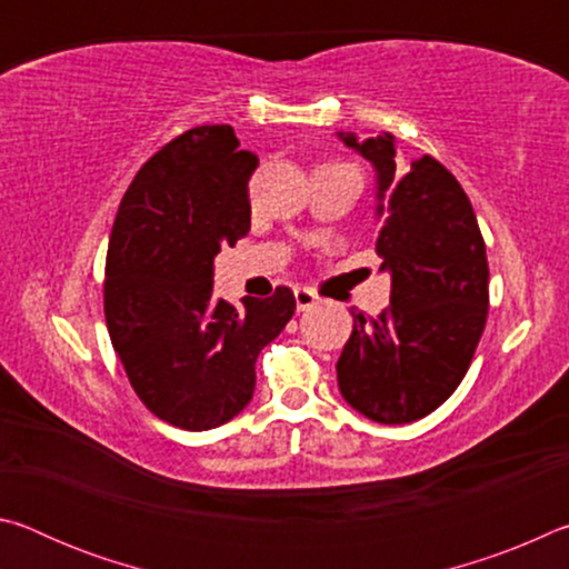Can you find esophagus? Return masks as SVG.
I'll return each instance as SVG.
<instances>
[{"label":"esophagus","mask_w":569,"mask_h":569,"mask_svg":"<svg viewBox=\"0 0 569 569\" xmlns=\"http://www.w3.org/2000/svg\"><path fill=\"white\" fill-rule=\"evenodd\" d=\"M293 296H296L298 311H308V308H313L316 303H319V296H316L311 288H296Z\"/></svg>","instance_id":"obj_1"}]
</instances>
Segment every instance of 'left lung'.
<instances>
[{
    "label": "left lung",
    "instance_id": "8db88e82",
    "mask_svg": "<svg viewBox=\"0 0 569 569\" xmlns=\"http://www.w3.org/2000/svg\"><path fill=\"white\" fill-rule=\"evenodd\" d=\"M346 146L377 170V253L391 306L353 316L336 363L341 397L379 423H409L441 407L465 379L487 323L485 238L459 180L431 156L397 162L391 132Z\"/></svg>",
    "mask_w": 569,
    "mask_h": 569
}]
</instances>
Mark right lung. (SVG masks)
<instances>
[{
    "instance_id": "obj_1",
    "label": "right lung",
    "mask_w": 569,
    "mask_h": 569,
    "mask_svg": "<svg viewBox=\"0 0 569 569\" xmlns=\"http://www.w3.org/2000/svg\"><path fill=\"white\" fill-rule=\"evenodd\" d=\"M230 124H200L132 178L104 263V319L140 401L158 419L206 431L246 409L256 359L296 311L291 288L233 306L213 296V261L250 230L258 168Z\"/></svg>"
}]
</instances>
